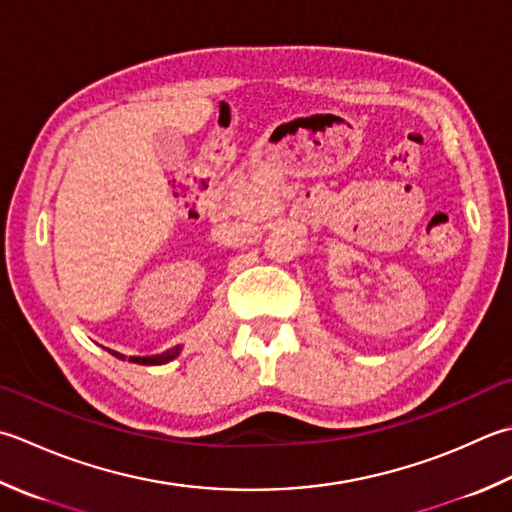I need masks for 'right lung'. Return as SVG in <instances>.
Instances as JSON below:
<instances>
[{"instance_id": "1", "label": "right lung", "mask_w": 512, "mask_h": 512, "mask_svg": "<svg viewBox=\"0 0 512 512\" xmlns=\"http://www.w3.org/2000/svg\"><path fill=\"white\" fill-rule=\"evenodd\" d=\"M110 353H113V350H110ZM113 355L119 357V359H124V355H119V353H113ZM177 355H179V346L173 348V350H168V353H164V355H155V357H130L128 362L144 364V366H153V364H166V362H170V359L177 357Z\"/></svg>"}]
</instances>
